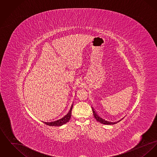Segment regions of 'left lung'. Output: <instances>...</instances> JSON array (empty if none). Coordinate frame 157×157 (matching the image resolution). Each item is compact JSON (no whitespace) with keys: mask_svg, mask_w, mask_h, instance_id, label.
<instances>
[{"mask_svg":"<svg viewBox=\"0 0 157 157\" xmlns=\"http://www.w3.org/2000/svg\"><path fill=\"white\" fill-rule=\"evenodd\" d=\"M92 111L94 113V118H95V120L97 121L98 122L101 123V124H105V125H113V124H115L118 122H119L120 121H121V120H122L123 118H122L121 120H119L118 121H117V122H113V121H107V120H104L102 118L100 117L98 115L97 112L94 110V108H92Z\"/></svg>","mask_w":157,"mask_h":157,"instance_id":"left-lung-1","label":"left lung"}]
</instances>
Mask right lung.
<instances>
[{
  "label": "right lung",
  "instance_id": "right-lung-1",
  "mask_svg": "<svg viewBox=\"0 0 157 157\" xmlns=\"http://www.w3.org/2000/svg\"><path fill=\"white\" fill-rule=\"evenodd\" d=\"M72 107H71L69 112L67 113V114L64 116L63 118H62L60 120L55 121H53V122H44L45 124L49 125V126H52V127H60L62 126L63 125H64L65 124L67 123V122L69 121V120L71 118V115H72Z\"/></svg>",
  "mask_w": 157,
  "mask_h": 157
}]
</instances>
